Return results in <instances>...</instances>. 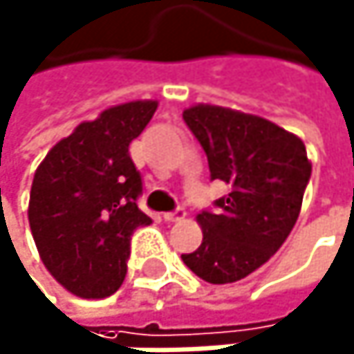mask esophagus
I'll use <instances>...</instances> for the list:
<instances>
[{
    "mask_svg": "<svg viewBox=\"0 0 354 354\" xmlns=\"http://www.w3.org/2000/svg\"><path fill=\"white\" fill-rule=\"evenodd\" d=\"M185 216H187V212H185L183 207H178V209H174V212L163 214V220H167V222H178V220H183Z\"/></svg>",
    "mask_w": 354,
    "mask_h": 354,
    "instance_id": "obj_1",
    "label": "esophagus"
}]
</instances>
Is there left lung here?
I'll list each match as a JSON object with an SVG mask.
<instances>
[{"label":"left lung","mask_w":354,"mask_h":354,"mask_svg":"<svg viewBox=\"0 0 354 354\" xmlns=\"http://www.w3.org/2000/svg\"><path fill=\"white\" fill-rule=\"evenodd\" d=\"M183 119L207 155L212 180L231 189L214 212L197 216L203 241L183 262L207 283H233L292 233L310 180L306 147L272 121L224 106L195 104Z\"/></svg>","instance_id":"1"}]
</instances>
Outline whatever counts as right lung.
Wrapping results in <instances>:
<instances>
[{
    "mask_svg": "<svg viewBox=\"0 0 354 354\" xmlns=\"http://www.w3.org/2000/svg\"><path fill=\"white\" fill-rule=\"evenodd\" d=\"M155 111V100L102 111L54 145L35 171L29 224L37 252L80 298H106L121 288L132 235L151 224L138 207L142 178L128 149Z\"/></svg>",
    "mask_w": 354,
    "mask_h": 354,
    "instance_id": "right-lung-1",
    "label": "right lung"
}]
</instances>
